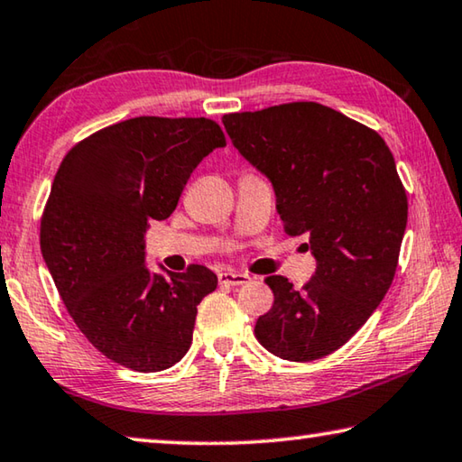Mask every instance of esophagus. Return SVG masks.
<instances>
[{
	"instance_id": "1",
	"label": "esophagus",
	"mask_w": 462,
	"mask_h": 462,
	"mask_svg": "<svg viewBox=\"0 0 462 462\" xmlns=\"http://www.w3.org/2000/svg\"><path fill=\"white\" fill-rule=\"evenodd\" d=\"M247 281H249V276L244 274V272H236V270L218 272V282H221V284L239 286V284H245Z\"/></svg>"
}]
</instances>
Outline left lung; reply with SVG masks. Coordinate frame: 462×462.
<instances>
[{
  "mask_svg": "<svg viewBox=\"0 0 462 462\" xmlns=\"http://www.w3.org/2000/svg\"><path fill=\"white\" fill-rule=\"evenodd\" d=\"M245 160L272 181L289 236H307L317 268L294 289L268 276L274 305L255 337L309 362L342 347L387 294L407 225V194L381 134L317 102L223 116Z\"/></svg>",
  "mask_w": 462,
  "mask_h": 462,
  "instance_id": "obj_1",
  "label": "left lung"
}]
</instances>
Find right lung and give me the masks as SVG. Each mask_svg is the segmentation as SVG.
I'll return each mask as SVG.
<instances>
[{"label":"right lung","mask_w":462,"mask_h":462,"mask_svg":"<svg viewBox=\"0 0 462 462\" xmlns=\"http://www.w3.org/2000/svg\"><path fill=\"white\" fill-rule=\"evenodd\" d=\"M225 134L208 118L139 116L106 126L60 162L41 221V252L67 311L96 350L160 373L190 350L196 307L217 276L145 266L149 221L178 207L188 178Z\"/></svg>","instance_id":"1"}]
</instances>
